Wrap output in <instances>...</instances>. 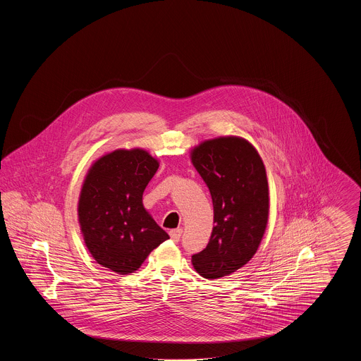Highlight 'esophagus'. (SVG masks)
Returning <instances> with one entry per match:
<instances>
[{
	"mask_svg": "<svg viewBox=\"0 0 361 361\" xmlns=\"http://www.w3.org/2000/svg\"><path fill=\"white\" fill-rule=\"evenodd\" d=\"M181 234H183V230H181V228H174V230L169 231V235H171V238H172L174 242H178V240H180Z\"/></svg>",
	"mask_w": 361,
	"mask_h": 361,
	"instance_id": "1",
	"label": "esophagus"
}]
</instances>
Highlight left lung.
Instances as JSON below:
<instances>
[{
  "instance_id": "obj_1",
  "label": "left lung",
  "mask_w": 361,
  "mask_h": 361,
  "mask_svg": "<svg viewBox=\"0 0 361 361\" xmlns=\"http://www.w3.org/2000/svg\"><path fill=\"white\" fill-rule=\"evenodd\" d=\"M190 158L209 189L215 224L192 264L206 279L224 277L247 264L264 237L269 214L265 166L257 150L238 137L206 140Z\"/></svg>"
}]
</instances>
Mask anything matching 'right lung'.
<instances>
[{
  "label": "right lung",
  "mask_w": 361,
  "mask_h": 361,
  "mask_svg": "<svg viewBox=\"0 0 361 361\" xmlns=\"http://www.w3.org/2000/svg\"><path fill=\"white\" fill-rule=\"evenodd\" d=\"M159 164L142 149L115 150L86 174L78 221L86 247L105 268L128 275L169 235L142 203L143 190Z\"/></svg>",
  "instance_id": "right-lung-1"
}]
</instances>
